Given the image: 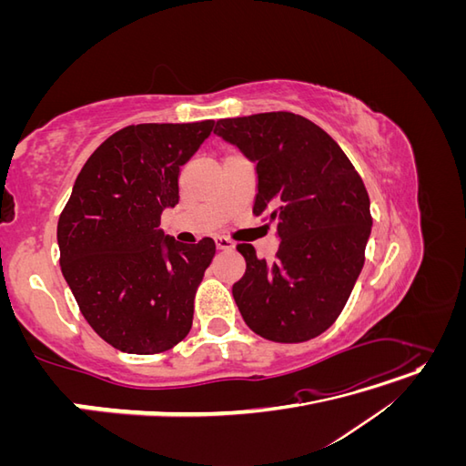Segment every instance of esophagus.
Masks as SVG:
<instances>
[{
  "mask_svg": "<svg viewBox=\"0 0 466 466\" xmlns=\"http://www.w3.org/2000/svg\"><path fill=\"white\" fill-rule=\"evenodd\" d=\"M216 247H218L219 250H231V248H233V241H231V238H228V237L218 235V237H216Z\"/></svg>",
  "mask_w": 466,
  "mask_h": 466,
  "instance_id": "34e87169",
  "label": "esophagus"
}]
</instances>
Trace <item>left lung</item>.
Here are the masks:
<instances>
[{
	"instance_id": "8db88e82",
	"label": "left lung",
	"mask_w": 466,
	"mask_h": 466,
	"mask_svg": "<svg viewBox=\"0 0 466 466\" xmlns=\"http://www.w3.org/2000/svg\"><path fill=\"white\" fill-rule=\"evenodd\" d=\"M214 134L257 163L252 214L278 219L274 262L237 245L247 262L233 298L252 332L305 342L332 327L365 262L370 196L354 165L317 124L293 112L218 120Z\"/></svg>"
}]
</instances>
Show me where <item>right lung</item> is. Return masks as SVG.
Listing matches in <instances>:
<instances>
[{"label": "right lung", "instance_id": "add662e5", "mask_svg": "<svg viewBox=\"0 0 466 466\" xmlns=\"http://www.w3.org/2000/svg\"><path fill=\"white\" fill-rule=\"evenodd\" d=\"M214 126H126L93 151L60 214V266L79 311L126 354H161L192 329L194 295L216 243L182 245L159 223L178 204L180 167Z\"/></svg>", "mask_w": 466, "mask_h": 466}]
</instances>
